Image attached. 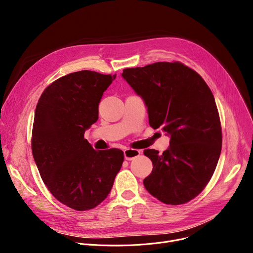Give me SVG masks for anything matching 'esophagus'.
I'll return each mask as SVG.
<instances>
[{
	"instance_id": "34e87169",
	"label": "esophagus",
	"mask_w": 253,
	"mask_h": 253,
	"mask_svg": "<svg viewBox=\"0 0 253 253\" xmlns=\"http://www.w3.org/2000/svg\"><path fill=\"white\" fill-rule=\"evenodd\" d=\"M140 155V151L134 149H125L124 150V157L127 161H131L133 159L137 158Z\"/></svg>"
}]
</instances>
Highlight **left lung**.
Instances as JSON below:
<instances>
[{"instance_id": "8db88e82", "label": "left lung", "mask_w": 253, "mask_h": 253, "mask_svg": "<svg viewBox=\"0 0 253 253\" xmlns=\"http://www.w3.org/2000/svg\"><path fill=\"white\" fill-rule=\"evenodd\" d=\"M122 77L143 99L150 125L170 136L163 154L144 150L153 162L144 188L165 204L189 202L213 175L221 151L213 94L200 75L180 62L125 69Z\"/></svg>"}]
</instances>
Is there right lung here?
I'll list each match as a JSON object with an SVG mask.
<instances>
[{"label":"right lung","mask_w":253,"mask_h":253,"mask_svg":"<svg viewBox=\"0 0 253 253\" xmlns=\"http://www.w3.org/2000/svg\"><path fill=\"white\" fill-rule=\"evenodd\" d=\"M116 75L80 71L42 93L35 111L32 151L44 183L59 202L78 211L99 205L122 167L121 150L95 151L84 138Z\"/></svg>","instance_id":"add662e5"}]
</instances>
